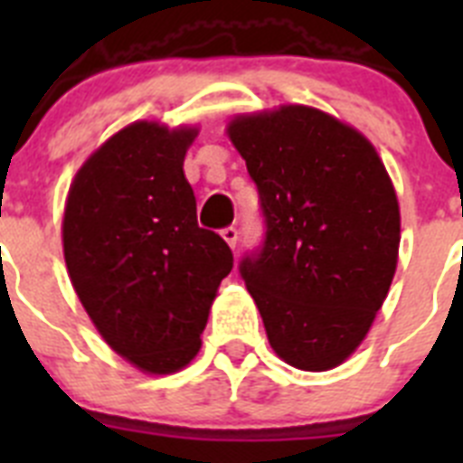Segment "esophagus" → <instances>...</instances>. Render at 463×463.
I'll return each instance as SVG.
<instances>
[{
  "label": "esophagus",
  "mask_w": 463,
  "mask_h": 463,
  "mask_svg": "<svg viewBox=\"0 0 463 463\" xmlns=\"http://www.w3.org/2000/svg\"><path fill=\"white\" fill-rule=\"evenodd\" d=\"M220 234H222V239L227 241L229 248H232V250H236V243H239V229H236V227H224L222 232H220Z\"/></svg>",
  "instance_id": "34e87169"
}]
</instances>
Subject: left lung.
Wrapping results in <instances>:
<instances>
[{"mask_svg":"<svg viewBox=\"0 0 463 463\" xmlns=\"http://www.w3.org/2000/svg\"><path fill=\"white\" fill-rule=\"evenodd\" d=\"M227 134L267 224L239 271L269 343L294 369H334L366 338L396 271L387 169L364 134L310 106L236 116Z\"/></svg>","mask_w":463,"mask_h":463,"instance_id":"8db88e82","label":"left lung"}]
</instances>
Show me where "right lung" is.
Wrapping results in <instances>:
<instances>
[{
    "label": "right lung",
    "mask_w": 463,
    "mask_h": 463,
    "mask_svg": "<svg viewBox=\"0 0 463 463\" xmlns=\"http://www.w3.org/2000/svg\"><path fill=\"white\" fill-rule=\"evenodd\" d=\"M194 137L196 127H125L80 166L64 206V261L80 304L120 357L155 375L196 357L234 267L229 245L196 224L183 171Z\"/></svg>",
    "instance_id": "obj_1"
}]
</instances>
